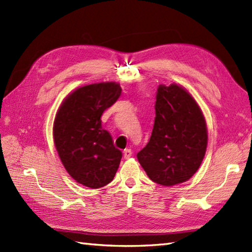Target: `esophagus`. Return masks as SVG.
I'll return each mask as SVG.
<instances>
[{
  "label": "esophagus",
  "instance_id": "obj_1",
  "mask_svg": "<svg viewBox=\"0 0 252 252\" xmlns=\"http://www.w3.org/2000/svg\"><path fill=\"white\" fill-rule=\"evenodd\" d=\"M132 154H133V152H132L131 149H126V150L124 151V157H125V158H130L132 157Z\"/></svg>",
  "mask_w": 252,
  "mask_h": 252
}]
</instances>
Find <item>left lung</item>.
Masks as SVG:
<instances>
[{
	"label": "left lung",
	"instance_id": "obj_1",
	"mask_svg": "<svg viewBox=\"0 0 252 252\" xmlns=\"http://www.w3.org/2000/svg\"><path fill=\"white\" fill-rule=\"evenodd\" d=\"M156 120L149 143L137 153L153 182L173 186L189 180L201 165L208 146V127L201 108L186 88L159 85Z\"/></svg>",
	"mask_w": 252,
	"mask_h": 252
}]
</instances>
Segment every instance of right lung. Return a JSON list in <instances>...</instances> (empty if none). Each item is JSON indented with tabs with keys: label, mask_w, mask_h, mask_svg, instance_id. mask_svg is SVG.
<instances>
[{
	"label": "right lung",
	"mask_w": 252,
	"mask_h": 252,
	"mask_svg": "<svg viewBox=\"0 0 252 252\" xmlns=\"http://www.w3.org/2000/svg\"><path fill=\"white\" fill-rule=\"evenodd\" d=\"M121 94L116 82L77 87L62 102L53 124V139L64 169L77 183L90 189L114 179L122 153L111 134L103 130L101 116Z\"/></svg>",
	"instance_id": "1"
}]
</instances>
